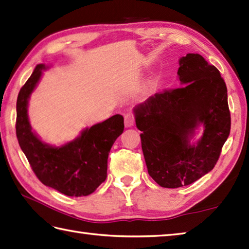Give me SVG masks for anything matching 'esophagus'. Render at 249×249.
<instances>
[{
    "label": "esophagus",
    "mask_w": 249,
    "mask_h": 249,
    "mask_svg": "<svg viewBox=\"0 0 249 249\" xmlns=\"http://www.w3.org/2000/svg\"><path fill=\"white\" fill-rule=\"evenodd\" d=\"M134 122H135V116L131 113H127L124 115L125 127H131V126L134 125Z\"/></svg>",
    "instance_id": "1"
}]
</instances>
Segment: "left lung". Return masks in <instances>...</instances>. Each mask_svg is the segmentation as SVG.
Returning a JSON list of instances; mask_svg holds the SVG:
<instances>
[{"instance_id":"left-lung-1","label":"left lung","mask_w":249,"mask_h":249,"mask_svg":"<svg viewBox=\"0 0 249 249\" xmlns=\"http://www.w3.org/2000/svg\"><path fill=\"white\" fill-rule=\"evenodd\" d=\"M179 66L183 86L157 92L134 109L148 173L172 189L189 186L215 167L231 128L227 86L217 68L198 53H187ZM201 124L203 136L191 145Z\"/></svg>"}]
</instances>
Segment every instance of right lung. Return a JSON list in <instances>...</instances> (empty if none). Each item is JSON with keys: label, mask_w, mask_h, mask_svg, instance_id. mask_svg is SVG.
I'll list each match as a JSON object with an SVG mask.
<instances>
[{"label": "right lung", "mask_w": 249, "mask_h": 249, "mask_svg": "<svg viewBox=\"0 0 249 249\" xmlns=\"http://www.w3.org/2000/svg\"><path fill=\"white\" fill-rule=\"evenodd\" d=\"M37 65L17 98L16 135L36 177L45 186L68 196H89L107 178L108 157L124 130L120 114L86 128L76 139L61 147L47 144L33 133L28 118V101L45 70Z\"/></svg>", "instance_id": "obj_1"}]
</instances>
